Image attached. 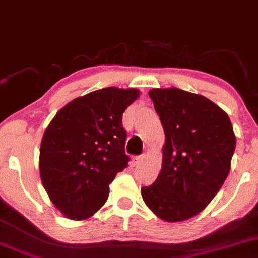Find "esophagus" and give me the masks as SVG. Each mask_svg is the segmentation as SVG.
<instances>
[{"label":"esophagus","mask_w":258,"mask_h":258,"mask_svg":"<svg viewBox=\"0 0 258 258\" xmlns=\"http://www.w3.org/2000/svg\"><path fill=\"white\" fill-rule=\"evenodd\" d=\"M143 159H144V156H135L132 159V164H133V166H136V164H139L143 161Z\"/></svg>","instance_id":"esophagus-1"}]
</instances>
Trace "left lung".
Segmentation results:
<instances>
[{
	"label": "left lung",
	"mask_w": 258,
	"mask_h": 258,
	"mask_svg": "<svg viewBox=\"0 0 258 258\" xmlns=\"http://www.w3.org/2000/svg\"><path fill=\"white\" fill-rule=\"evenodd\" d=\"M149 96L164 131L162 168L142 197L157 218L188 220L206 208L227 178L235 149L231 120L202 95L176 88L151 89Z\"/></svg>",
	"instance_id": "obj_1"
}]
</instances>
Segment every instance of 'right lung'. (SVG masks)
Segmentation results:
<instances>
[{"mask_svg": "<svg viewBox=\"0 0 258 258\" xmlns=\"http://www.w3.org/2000/svg\"><path fill=\"white\" fill-rule=\"evenodd\" d=\"M137 89L104 88L74 98L57 111L39 149L42 184L64 218L89 219L102 208L109 184L127 167L122 114Z\"/></svg>", "mask_w": 258, "mask_h": 258, "instance_id": "add662e5", "label": "right lung"}]
</instances>
